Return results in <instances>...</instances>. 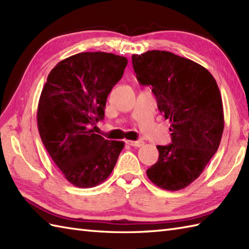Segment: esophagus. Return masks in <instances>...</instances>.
I'll return each instance as SVG.
<instances>
[{
	"mask_svg": "<svg viewBox=\"0 0 249 249\" xmlns=\"http://www.w3.org/2000/svg\"><path fill=\"white\" fill-rule=\"evenodd\" d=\"M126 143H127V144L130 145V146H136V147H139V146H141V145H143V142L140 141V140H138V141H131V140H128V141H126Z\"/></svg>",
	"mask_w": 249,
	"mask_h": 249,
	"instance_id": "1",
	"label": "esophagus"
}]
</instances>
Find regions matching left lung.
Returning <instances> with one entry per match:
<instances>
[{"mask_svg":"<svg viewBox=\"0 0 249 249\" xmlns=\"http://www.w3.org/2000/svg\"><path fill=\"white\" fill-rule=\"evenodd\" d=\"M131 60L137 80L152 87L158 109L171 123V143L157 145L160 157L146 174L162 189H183L220 144L225 121L218 86L206 68L171 52L146 51Z\"/></svg>","mask_w":249,"mask_h":249,"instance_id":"left-lung-1","label":"left lung"}]
</instances>
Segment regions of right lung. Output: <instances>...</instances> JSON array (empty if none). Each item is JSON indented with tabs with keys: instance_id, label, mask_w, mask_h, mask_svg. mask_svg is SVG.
<instances>
[{
	"instance_id": "right-lung-1",
	"label": "right lung",
	"mask_w": 249,
	"mask_h": 249,
	"mask_svg": "<svg viewBox=\"0 0 249 249\" xmlns=\"http://www.w3.org/2000/svg\"><path fill=\"white\" fill-rule=\"evenodd\" d=\"M127 59L106 52H82L61 61L47 78L37 108L41 141L68 182L94 187L107 178L124 142L106 140L91 126L105 116L111 89Z\"/></svg>"
}]
</instances>
